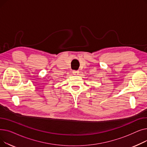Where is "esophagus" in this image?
<instances>
[{
  "label": "esophagus",
  "instance_id": "obj_1",
  "mask_svg": "<svg viewBox=\"0 0 147 147\" xmlns=\"http://www.w3.org/2000/svg\"><path fill=\"white\" fill-rule=\"evenodd\" d=\"M73 75L77 76H79V71L78 70V71H73Z\"/></svg>",
  "mask_w": 147,
  "mask_h": 147
}]
</instances>
